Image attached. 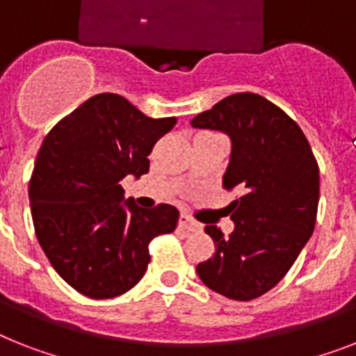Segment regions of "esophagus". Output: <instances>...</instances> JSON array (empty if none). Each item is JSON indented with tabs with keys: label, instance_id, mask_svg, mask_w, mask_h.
<instances>
[{
	"label": "esophagus",
	"instance_id": "esophagus-1",
	"mask_svg": "<svg viewBox=\"0 0 356 356\" xmlns=\"http://www.w3.org/2000/svg\"><path fill=\"white\" fill-rule=\"evenodd\" d=\"M179 227L188 230V232H199V230H201V225H199L197 221H193V219L188 218V216H181V218H179Z\"/></svg>",
	"mask_w": 356,
	"mask_h": 356
}]
</instances>
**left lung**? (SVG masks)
Returning a JSON list of instances; mask_svg holds the SVG:
<instances>
[{
    "label": "left lung",
    "mask_w": 356,
    "mask_h": 356,
    "mask_svg": "<svg viewBox=\"0 0 356 356\" xmlns=\"http://www.w3.org/2000/svg\"><path fill=\"white\" fill-rule=\"evenodd\" d=\"M193 128L230 138L223 188L241 197L228 204L234 232H204L216 252L199 263L201 282L230 300L265 294L293 267L316 223L320 173L300 126L256 93H236L199 113Z\"/></svg>",
    "instance_id": "1"
}]
</instances>
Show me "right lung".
I'll use <instances>...</instances> for the list:
<instances>
[{
    "label": "right lung",
    "mask_w": 356,
    "mask_h": 356,
    "mask_svg": "<svg viewBox=\"0 0 356 356\" xmlns=\"http://www.w3.org/2000/svg\"><path fill=\"white\" fill-rule=\"evenodd\" d=\"M175 122L102 93L60 120L42 143L29 184L34 230L54 270L83 296L128 293L148 268L149 241L177 227V208L144 210L124 199L120 186L124 177L148 173L153 144Z\"/></svg>",
    "instance_id": "1"
}]
</instances>
